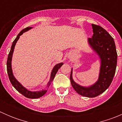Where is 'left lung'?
I'll list each match as a JSON object with an SVG mask.
<instances>
[{
  "mask_svg": "<svg viewBox=\"0 0 122 122\" xmlns=\"http://www.w3.org/2000/svg\"><path fill=\"white\" fill-rule=\"evenodd\" d=\"M93 35L88 39L93 50L99 55L101 61L99 79L90 87L81 86L74 81L71 69L70 81L74 89L87 97H95L105 92L112 82L117 66V54L113 38L102 27L92 24Z\"/></svg>",
  "mask_w": 122,
  "mask_h": 122,
  "instance_id": "obj_1",
  "label": "left lung"
}]
</instances>
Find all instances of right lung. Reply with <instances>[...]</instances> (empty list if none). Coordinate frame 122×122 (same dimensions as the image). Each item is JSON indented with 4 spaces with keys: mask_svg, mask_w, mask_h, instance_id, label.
<instances>
[{
    "mask_svg": "<svg viewBox=\"0 0 122 122\" xmlns=\"http://www.w3.org/2000/svg\"><path fill=\"white\" fill-rule=\"evenodd\" d=\"M32 28V27H27V28L23 29L20 32L19 34L18 35V36H16V39H15L14 41L12 43V46H11L10 51L9 53L8 57V60H7V71H8V74L9 76V80L10 81L11 84L12 86L14 87V88L18 92H19L20 94H22V95L24 96L25 97L27 98H29V99H38V98L41 97L42 96H44L45 93H46L47 90H42L39 91V92H30V91L28 90L26 88H25L22 85L20 84V83L17 81V80L15 78V77L13 76V72H12V66H11V61H12V55H13V51H14L15 46L16 45V43L17 42L18 40L19 39V37L21 35H22L23 33H24L25 32L28 31V30ZM63 65L62 62L61 63H59L58 64L55 65V67H54V68L52 69V71L51 72V78H50V81L48 83V87L50 86V84H51V82L52 81V80H54V77H55V74L57 72L58 70L60 68V67Z\"/></svg>",
    "mask_w": 122,
    "mask_h": 122,
    "instance_id": "1",
    "label": "right lung"
}]
</instances>
